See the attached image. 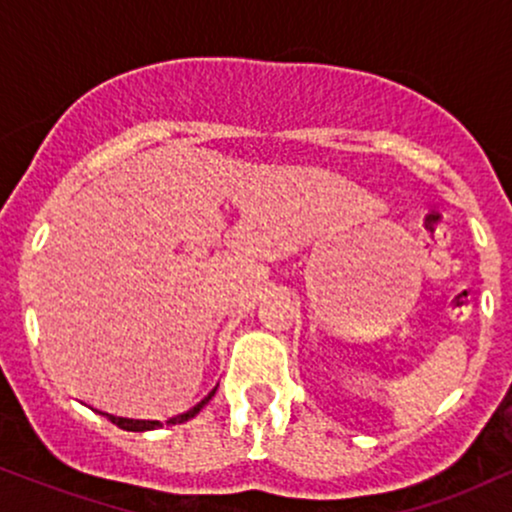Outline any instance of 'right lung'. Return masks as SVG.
Masks as SVG:
<instances>
[{"instance_id":"add662e5","label":"right lung","mask_w":512,"mask_h":512,"mask_svg":"<svg viewBox=\"0 0 512 512\" xmlns=\"http://www.w3.org/2000/svg\"><path fill=\"white\" fill-rule=\"evenodd\" d=\"M214 392H216V387L214 390L209 392L207 397L202 399V402H197L195 407L192 409H187V411H182V414H178V416H170L168 421H146V419H125V416H113V414H105V411H98V414H103L105 419H110L113 421L115 426H120L122 431H134V433H144V431H156V428H163V426H175V424H185V421H190V419H195V416L199 414V411L204 409V404L209 402L211 397H214Z\"/></svg>"}]
</instances>
